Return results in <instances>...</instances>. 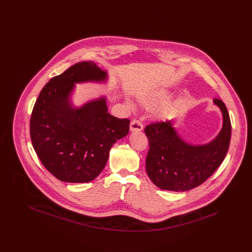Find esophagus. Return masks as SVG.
I'll list each match as a JSON object with an SVG mask.
<instances>
[{
	"mask_svg": "<svg viewBox=\"0 0 252 252\" xmlns=\"http://www.w3.org/2000/svg\"><path fill=\"white\" fill-rule=\"evenodd\" d=\"M144 126L141 121L133 120L130 123V131H141L143 130Z\"/></svg>",
	"mask_w": 252,
	"mask_h": 252,
	"instance_id": "obj_1",
	"label": "esophagus"
}]
</instances>
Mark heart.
<instances>
[{"label":"heart","mask_w":252,"mask_h":252,"mask_svg":"<svg viewBox=\"0 0 252 252\" xmlns=\"http://www.w3.org/2000/svg\"><path fill=\"white\" fill-rule=\"evenodd\" d=\"M165 96H166V93L165 92H159V93H157L156 94L143 96L140 99V101L145 107H152L156 103L157 101H158L159 99H161V98H163Z\"/></svg>","instance_id":"1"}]
</instances>
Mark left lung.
<instances>
[{"instance_id": "1", "label": "left lung", "mask_w": 252, "mask_h": 252, "mask_svg": "<svg viewBox=\"0 0 252 252\" xmlns=\"http://www.w3.org/2000/svg\"><path fill=\"white\" fill-rule=\"evenodd\" d=\"M214 103L221 109L223 126L209 144L186 143L174 127L173 121L145 126L149 141L146 173L157 187L175 192L191 190L206 181L223 162L230 142L231 125L225 104L216 98Z\"/></svg>"}]
</instances>
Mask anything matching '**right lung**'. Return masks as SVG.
I'll use <instances>...</instances> for the list:
<instances>
[{"label": "right lung", "mask_w": 252, "mask_h": 252, "mask_svg": "<svg viewBox=\"0 0 252 252\" xmlns=\"http://www.w3.org/2000/svg\"><path fill=\"white\" fill-rule=\"evenodd\" d=\"M107 79V72L94 62H78L53 77L36 99L30 119L32 144L43 166L61 181L94 180L111 146L128 134L130 122L110 115L105 96L80 108L72 106L74 83Z\"/></svg>", "instance_id": "obj_1"}]
</instances>
